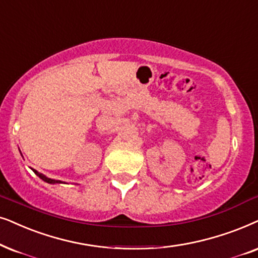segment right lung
I'll list each match as a JSON object with an SVG mask.
<instances>
[{"label": "right lung", "mask_w": 258, "mask_h": 258, "mask_svg": "<svg viewBox=\"0 0 258 258\" xmlns=\"http://www.w3.org/2000/svg\"><path fill=\"white\" fill-rule=\"evenodd\" d=\"M33 172H34L36 175L39 176L40 179H42L43 181H46V182H48V183H61V181H60V180H53V179H49V178H47V176L46 175H43V174H41V173H39V172H36L35 169H33Z\"/></svg>", "instance_id": "right-lung-1"}]
</instances>
